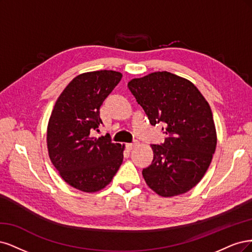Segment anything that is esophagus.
Segmentation results:
<instances>
[{
  "label": "esophagus",
  "mask_w": 252,
  "mask_h": 252,
  "mask_svg": "<svg viewBox=\"0 0 252 252\" xmlns=\"http://www.w3.org/2000/svg\"><path fill=\"white\" fill-rule=\"evenodd\" d=\"M136 145H137V142H133V143H126V149L128 151H131V150H133L136 147Z\"/></svg>",
  "instance_id": "1"
}]
</instances>
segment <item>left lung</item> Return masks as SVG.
Returning <instances> with one entry per match:
<instances>
[{"instance_id":"obj_1","label":"left lung","mask_w":252,"mask_h":252,"mask_svg":"<svg viewBox=\"0 0 252 252\" xmlns=\"http://www.w3.org/2000/svg\"><path fill=\"white\" fill-rule=\"evenodd\" d=\"M127 87L152 126L162 125L164 142L152 144L145 182L161 197L190 190L205 175L217 147L212 109L189 80L166 71L134 78Z\"/></svg>"}]
</instances>
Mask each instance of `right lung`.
I'll return each instance as SVG.
<instances>
[{
  "label": "right lung",
  "instance_id": "1",
  "mask_svg": "<svg viewBox=\"0 0 252 252\" xmlns=\"http://www.w3.org/2000/svg\"><path fill=\"white\" fill-rule=\"evenodd\" d=\"M123 74L112 70L73 78L55 102L47 128V147L54 167L72 188L95 192L105 188L124 160L125 147L111 138L92 137L102 124L99 109Z\"/></svg>",
  "mask_w": 252,
  "mask_h": 252
}]
</instances>
